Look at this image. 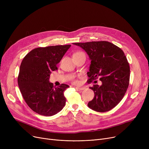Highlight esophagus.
I'll list each match as a JSON object with an SVG mask.
<instances>
[{
	"label": "esophagus",
	"instance_id": "1",
	"mask_svg": "<svg viewBox=\"0 0 149 149\" xmlns=\"http://www.w3.org/2000/svg\"><path fill=\"white\" fill-rule=\"evenodd\" d=\"M75 88L77 90H84L85 89V88H84V87H80H80H75Z\"/></svg>",
	"mask_w": 149,
	"mask_h": 149
}]
</instances>
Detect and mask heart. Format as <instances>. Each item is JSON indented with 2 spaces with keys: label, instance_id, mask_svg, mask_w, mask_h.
Returning <instances> with one entry per match:
<instances>
[{
  "label": "heart",
  "instance_id": "b5f03b06",
  "mask_svg": "<svg viewBox=\"0 0 149 149\" xmlns=\"http://www.w3.org/2000/svg\"><path fill=\"white\" fill-rule=\"evenodd\" d=\"M78 52H76V53H78ZM73 82H74L75 84H78V83H79V81H78L77 80H74Z\"/></svg>",
  "mask_w": 149,
  "mask_h": 149
}]
</instances>
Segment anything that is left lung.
Returning a JSON list of instances; mask_svg holds the SVG:
<instances>
[{
    "mask_svg": "<svg viewBox=\"0 0 149 149\" xmlns=\"http://www.w3.org/2000/svg\"><path fill=\"white\" fill-rule=\"evenodd\" d=\"M87 52L91 60L87 72L91 83L100 77L102 85L89 88L94 92V98L88 103L92 110L105 112L118 104L126 93L129 84L130 66L123 50L106 41L74 43Z\"/></svg>",
    "mask_w": 149,
    "mask_h": 149,
    "instance_id": "left-lung-1",
    "label": "left lung"
}]
</instances>
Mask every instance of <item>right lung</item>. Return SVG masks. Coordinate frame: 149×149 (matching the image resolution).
Masks as SVG:
<instances>
[{"instance_id":"1","label":"right lung","mask_w":149,"mask_h":149,"mask_svg":"<svg viewBox=\"0 0 149 149\" xmlns=\"http://www.w3.org/2000/svg\"><path fill=\"white\" fill-rule=\"evenodd\" d=\"M70 46L39 47L28 53L21 63L17 78L20 92L28 106L39 115L52 116L65 105L64 92L69 86L61 84L55 88L49 78Z\"/></svg>"}]
</instances>
